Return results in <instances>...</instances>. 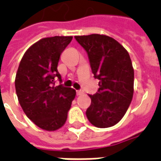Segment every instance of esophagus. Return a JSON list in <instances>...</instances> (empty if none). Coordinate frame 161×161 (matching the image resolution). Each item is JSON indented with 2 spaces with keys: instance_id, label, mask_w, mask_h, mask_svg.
I'll use <instances>...</instances> for the list:
<instances>
[{
  "instance_id": "esophagus-1",
  "label": "esophagus",
  "mask_w": 161,
  "mask_h": 161,
  "mask_svg": "<svg viewBox=\"0 0 161 161\" xmlns=\"http://www.w3.org/2000/svg\"><path fill=\"white\" fill-rule=\"evenodd\" d=\"M83 93H83V92L82 90H78V91H77V95H78V96L83 95Z\"/></svg>"
}]
</instances>
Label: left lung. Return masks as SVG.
<instances>
[{"label": "left lung", "instance_id": "8db88e82", "mask_svg": "<svg viewBox=\"0 0 161 161\" xmlns=\"http://www.w3.org/2000/svg\"><path fill=\"white\" fill-rule=\"evenodd\" d=\"M88 56L94 78L99 80L98 92L86 111L95 127L108 128L121 120L134 94V68L130 54L115 39L105 35L75 36Z\"/></svg>", "mask_w": 161, "mask_h": 161}]
</instances>
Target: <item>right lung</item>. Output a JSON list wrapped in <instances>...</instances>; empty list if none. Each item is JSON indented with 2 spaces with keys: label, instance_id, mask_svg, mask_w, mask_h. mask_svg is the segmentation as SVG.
<instances>
[{
  "label": "right lung",
  "instance_id": "1",
  "mask_svg": "<svg viewBox=\"0 0 161 161\" xmlns=\"http://www.w3.org/2000/svg\"><path fill=\"white\" fill-rule=\"evenodd\" d=\"M73 36L46 37L31 45L24 53L15 79L18 101L24 113L44 130L54 131L65 124L76 91L62 84L58 64L60 55Z\"/></svg>",
  "mask_w": 161,
  "mask_h": 161
}]
</instances>
